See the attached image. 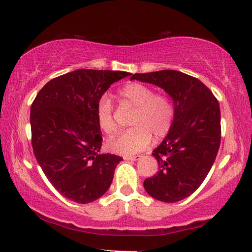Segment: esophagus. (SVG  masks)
Here are the masks:
<instances>
[{
	"instance_id": "obj_1",
	"label": "esophagus",
	"mask_w": 252,
	"mask_h": 252,
	"mask_svg": "<svg viewBox=\"0 0 252 252\" xmlns=\"http://www.w3.org/2000/svg\"><path fill=\"white\" fill-rule=\"evenodd\" d=\"M142 158V156L137 155V156H124V159L125 160H139Z\"/></svg>"
}]
</instances>
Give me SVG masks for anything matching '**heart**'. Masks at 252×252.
<instances>
[{
  "label": "heart",
  "instance_id": "b5f03b06",
  "mask_svg": "<svg viewBox=\"0 0 252 252\" xmlns=\"http://www.w3.org/2000/svg\"><path fill=\"white\" fill-rule=\"evenodd\" d=\"M119 97L135 108L133 128L119 133L109 141V149L115 154L133 155L149 146L153 136L163 139L170 133L175 117V106L170 96L155 94L149 86L132 82L119 91ZM96 119L102 132L111 135L117 130L113 108L108 97H102L96 106Z\"/></svg>",
  "mask_w": 252,
  "mask_h": 252
}]
</instances>
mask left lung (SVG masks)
<instances>
[{
	"instance_id": "left-lung-1",
	"label": "left lung",
	"mask_w": 252,
	"mask_h": 252,
	"mask_svg": "<svg viewBox=\"0 0 252 252\" xmlns=\"http://www.w3.org/2000/svg\"><path fill=\"white\" fill-rule=\"evenodd\" d=\"M130 80L163 88L174 103L173 126L153 151L159 171L143 187L158 201H181L202 185L215 163L221 140L219 103L201 80L179 71L135 73Z\"/></svg>"
}]
</instances>
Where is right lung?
I'll return each instance as SVG.
<instances>
[{
    "instance_id": "right-lung-1",
    "label": "right lung",
    "mask_w": 252,
    "mask_h": 252,
    "mask_svg": "<svg viewBox=\"0 0 252 252\" xmlns=\"http://www.w3.org/2000/svg\"><path fill=\"white\" fill-rule=\"evenodd\" d=\"M123 71L80 70L47 82L31 106L32 147L37 163L55 189L86 204L108 190L122 157L99 154L102 132L96 106Z\"/></svg>"
}]
</instances>
